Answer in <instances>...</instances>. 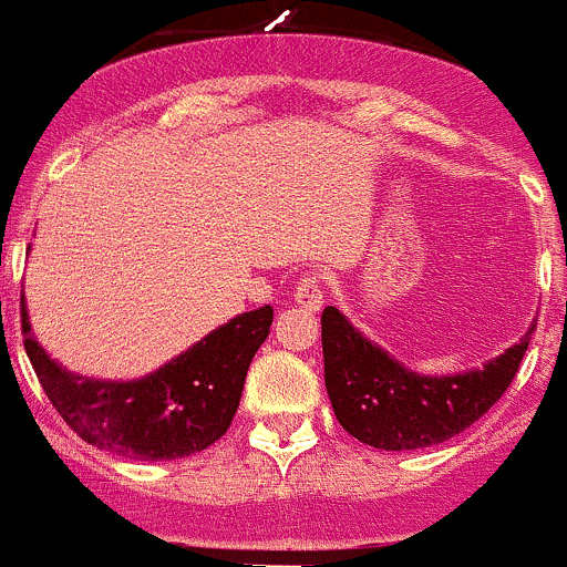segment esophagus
Segmentation results:
<instances>
[{
	"label": "esophagus",
	"instance_id": "esophagus-1",
	"mask_svg": "<svg viewBox=\"0 0 567 567\" xmlns=\"http://www.w3.org/2000/svg\"><path fill=\"white\" fill-rule=\"evenodd\" d=\"M296 296V303H299L301 309H307V312H318L320 307H323V285H320V277L318 274H303L299 279V285H296L293 290Z\"/></svg>",
	"mask_w": 567,
	"mask_h": 567
}]
</instances>
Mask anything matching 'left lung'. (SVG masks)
<instances>
[{"label":"left lung","instance_id":"left-lung-1","mask_svg":"<svg viewBox=\"0 0 567 567\" xmlns=\"http://www.w3.org/2000/svg\"><path fill=\"white\" fill-rule=\"evenodd\" d=\"M320 326L333 415L344 432L383 451L429 449L473 426L508 391L535 331L481 369L432 378L369 342L337 307L323 309Z\"/></svg>","mask_w":567,"mask_h":567}]
</instances>
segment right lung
Listing matches in <instances>:
<instances>
[{
	"label": "right lung",
	"instance_id": "obj_1",
	"mask_svg": "<svg viewBox=\"0 0 567 567\" xmlns=\"http://www.w3.org/2000/svg\"><path fill=\"white\" fill-rule=\"evenodd\" d=\"M271 320V307L236 315L157 372L116 383L59 367L32 337L21 296L23 348L56 413L83 443L138 462L193 456L228 432Z\"/></svg>",
	"mask_w": 567,
	"mask_h": 567
}]
</instances>
